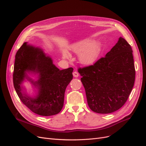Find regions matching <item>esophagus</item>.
Returning a JSON list of instances; mask_svg holds the SVG:
<instances>
[{
    "label": "esophagus",
    "instance_id": "1",
    "mask_svg": "<svg viewBox=\"0 0 146 146\" xmlns=\"http://www.w3.org/2000/svg\"><path fill=\"white\" fill-rule=\"evenodd\" d=\"M73 75L74 78H78L79 76V73L77 72H74L73 73Z\"/></svg>",
    "mask_w": 146,
    "mask_h": 146
}]
</instances>
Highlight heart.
I'll list each match as a JSON object with an SVG mask.
<instances>
[{
    "label": "heart",
    "instance_id": "b5f03b06",
    "mask_svg": "<svg viewBox=\"0 0 146 146\" xmlns=\"http://www.w3.org/2000/svg\"><path fill=\"white\" fill-rule=\"evenodd\" d=\"M72 49L79 55L80 63L83 65H90L96 62L101 51V45L93 39H85L76 42L72 45ZM62 54L64 58L70 57V54L66 50Z\"/></svg>",
    "mask_w": 146,
    "mask_h": 146
}]
</instances>
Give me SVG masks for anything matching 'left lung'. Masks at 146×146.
<instances>
[{
    "label": "left lung",
    "mask_w": 146,
    "mask_h": 146,
    "mask_svg": "<svg viewBox=\"0 0 146 146\" xmlns=\"http://www.w3.org/2000/svg\"><path fill=\"white\" fill-rule=\"evenodd\" d=\"M78 72L90 110L99 113L116 111L126 102L134 86L135 71L131 45L119 37L105 57Z\"/></svg>",
    "instance_id": "obj_1"
}]
</instances>
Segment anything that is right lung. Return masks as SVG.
I'll return each mask as SVG.
<instances>
[{"mask_svg": "<svg viewBox=\"0 0 146 146\" xmlns=\"http://www.w3.org/2000/svg\"><path fill=\"white\" fill-rule=\"evenodd\" d=\"M73 71L72 67L60 70L42 48L25 42L15 56L14 88L21 101L31 111L41 116L54 115L63 108L65 90L73 79ZM29 74L36 75V79ZM26 80L36 89L35 96L26 93L23 85Z\"/></svg>", "mask_w": 146, "mask_h": 146, "instance_id": "obj_1", "label": "right lung"}]
</instances>
